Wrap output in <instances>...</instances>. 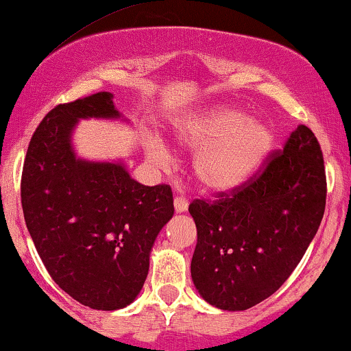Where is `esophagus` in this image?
<instances>
[{
  "instance_id": "1",
  "label": "esophagus",
  "mask_w": 351,
  "mask_h": 351,
  "mask_svg": "<svg viewBox=\"0 0 351 351\" xmlns=\"http://www.w3.org/2000/svg\"><path fill=\"white\" fill-rule=\"evenodd\" d=\"M174 207L176 213H186L187 207H189V202H187V199L182 197V195H177L174 199Z\"/></svg>"
}]
</instances>
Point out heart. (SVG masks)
Segmentation results:
<instances>
[{
    "instance_id": "1",
    "label": "heart",
    "mask_w": 351,
    "mask_h": 351,
    "mask_svg": "<svg viewBox=\"0 0 351 351\" xmlns=\"http://www.w3.org/2000/svg\"><path fill=\"white\" fill-rule=\"evenodd\" d=\"M176 138L186 149H199L192 171L199 186L209 194H232L246 186L259 171L274 144L269 125L247 119L228 105H216L184 120ZM147 156L157 167L171 165L172 156L162 142H154Z\"/></svg>"
}]
</instances>
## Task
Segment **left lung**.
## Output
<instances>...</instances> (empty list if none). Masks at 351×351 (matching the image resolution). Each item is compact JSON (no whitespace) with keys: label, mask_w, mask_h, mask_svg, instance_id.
I'll return each instance as SVG.
<instances>
[{"label":"left lung","mask_w":351,"mask_h":351,"mask_svg":"<svg viewBox=\"0 0 351 351\" xmlns=\"http://www.w3.org/2000/svg\"><path fill=\"white\" fill-rule=\"evenodd\" d=\"M217 197L189 206L192 281L213 306L243 311L281 288L323 219L326 176L315 134L298 125L246 186Z\"/></svg>","instance_id":"obj_1"}]
</instances>
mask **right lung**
I'll use <instances>...</instances> for the list:
<instances>
[{
  "label": "right lung",
  "instance_id": "obj_1",
  "mask_svg": "<svg viewBox=\"0 0 351 351\" xmlns=\"http://www.w3.org/2000/svg\"><path fill=\"white\" fill-rule=\"evenodd\" d=\"M110 92L56 105L29 141L21 206L53 281L78 303L114 311L137 298L154 241L174 214L171 187L144 186L122 162L78 159L80 119H120Z\"/></svg>",
  "mask_w": 351,
  "mask_h": 351
}]
</instances>
